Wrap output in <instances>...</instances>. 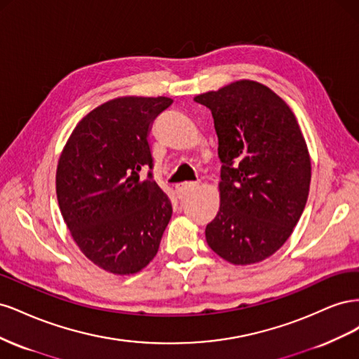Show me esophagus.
<instances>
[{
  "label": "esophagus",
  "mask_w": 359,
  "mask_h": 359,
  "mask_svg": "<svg viewBox=\"0 0 359 359\" xmlns=\"http://www.w3.org/2000/svg\"><path fill=\"white\" fill-rule=\"evenodd\" d=\"M198 187H199V184H196V182H182V184H178V186L175 187L178 199L187 198L189 194H191L194 190H198Z\"/></svg>",
  "instance_id": "esophagus-1"
}]
</instances>
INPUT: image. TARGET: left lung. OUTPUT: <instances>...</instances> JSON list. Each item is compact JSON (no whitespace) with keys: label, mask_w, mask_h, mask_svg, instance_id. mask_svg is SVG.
I'll use <instances>...</instances> for the list:
<instances>
[{"label":"left lung","mask_w":359,"mask_h":359,"mask_svg":"<svg viewBox=\"0 0 359 359\" xmlns=\"http://www.w3.org/2000/svg\"><path fill=\"white\" fill-rule=\"evenodd\" d=\"M208 107L223 163L220 208L206 243L233 265L273 256L306 208L311 161L286 102L256 81H235L194 97Z\"/></svg>","instance_id":"1"}]
</instances>
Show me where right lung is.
<instances>
[{
  "label": "right lung",
  "instance_id": "add662e5",
  "mask_svg": "<svg viewBox=\"0 0 359 359\" xmlns=\"http://www.w3.org/2000/svg\"><path fill=\"white\" fill-rule=\"evenodd\" d=\"M172 103L127 95L97 106L74 127L58 160L57 198L73 241L115 276L136 274L154 259L172 217L151 172L139 175L153 168L151 124Z\"/></svg>",
  "mask_w": 359,
  "mask_h": 359
}]
</instances>
